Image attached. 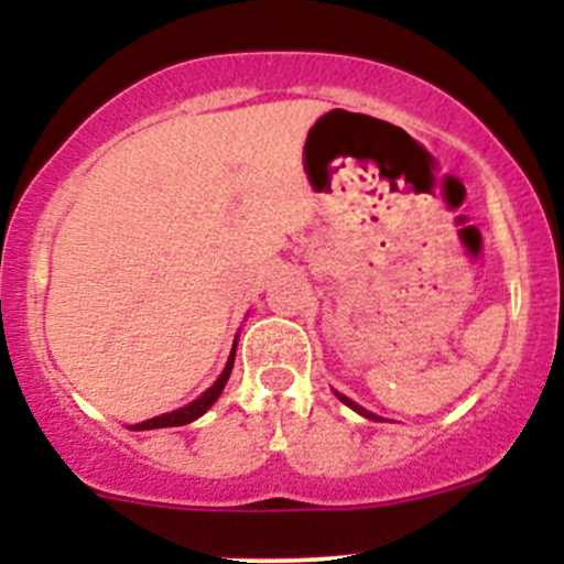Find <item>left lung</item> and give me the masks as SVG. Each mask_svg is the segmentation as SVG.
Masks as SVG:
<instances>
[{
    "instance_id": "left-lung-1",
    "label": "left lung",
    "mask_w": 564,
    "mask_h": 564,
    "mask_svg": "<svg viewBox=\"0 0 564 564\" xmlns=\"http://www.w3.org/2000/svg\"><path fill=\"white\" fill-rule=\"evenodd\" d=\"M337 397H340V400H343V402H346V405H348V408H354V411H357V413H361V416H365V419H376V422H381V419H378V416H376V413L365 411V408H361V405H357V402H354V400H348V397H343V394H337Z\"/></svg>"
}]
</instances>
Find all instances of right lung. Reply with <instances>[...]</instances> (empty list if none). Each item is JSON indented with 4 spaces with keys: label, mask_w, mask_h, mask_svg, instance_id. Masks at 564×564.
Masks as SVG:
<instances>
[{
    "label": "right lung",
    "mask_w": 564,
    "mask_h": 564,
    "mask_svg": "<svg viewBox=\"0 0 564 564\" xmlns=\"http://www.w3.org/2000/svg\"><path fill=\"white\" fill-rule=\"evenodd\" d=\"M235 348H237V343L232 346V354H229V361H227V367H224L221 376H218V381L213 383V387L207 389V391H203V397H197V400L188 402L186 408H177V411H173V413H162V416L148 419V422H142V424H134L132 430H159V426H183V424H192L194 419L203 416L207 408H210L213 402H216L218 397H221L224 387H227L229 372H232V365H235Z\"/></svg>",
    "instance_id": "add662e5"
}]
</instances>
